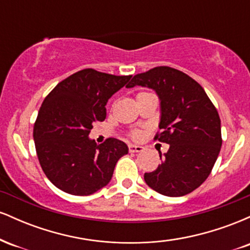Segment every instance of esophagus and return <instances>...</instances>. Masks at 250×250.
Instances as JSON below:
<instances>
[{"instance_id": "1", "label": "esophagus", "mask_w": 250, "mask_h": 250, "mask_svg": "<svg viewBox=\"0 0 250 250\" xmlns=\"http://www.w3.org/2000/svg\"><path fill=\"white\" fill-rule=\"evenodd\" d=\"M143 150V147L141 146H135V145H129V151L130 153H140Z\"/></svg>"}]
</instances>
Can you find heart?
I'll use <instances>...</instances> for the list:
<instances>
[{"mask_svg":"<svg viewBox=\"0 0 250 250\" xmlns=\"http://www.w3.org/2000/svg\"><path fill=\"white\" fill-rule=\"evenodd\" d=\"M131 136H133V139L137 140L141 137V133H140V131H133V133H131Z\"/></svg>","mask_w":250,"mask_h":250,"instance_id":"b5f03b06","label":"heart"}]
</instances>
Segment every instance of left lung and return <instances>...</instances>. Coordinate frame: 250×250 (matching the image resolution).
Returning <instances> with one entry per match:
<instances>
[{
    "label": "left lung",
    "mask_w": 250,
    "mask_h": 250,
    "mask_svg": "<svg viewBox=\"0 0 250 250\" xmlns=\"http://www.w3.org/2000/svg\"><path fill=\"white\" fill-rule=\"evenodd\" d=\"M135 85L159 96L161 133L155 140L169 145L167 153H160L161 165L145 174L146 183L166 196L191 193L209 176L222 146L216 108L194 79L166 65L135 75L127 88Z\"/></svg>",
    "instance_id": "1"
}]
</instances>
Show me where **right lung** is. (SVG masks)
I'll return each mask as SVG.
<instances>
[{"mask_svg": "<svg viewBox=\"0 0 250 250\" xmlns=\"http://www.w3.org/2000/svg\"><path fill=\"white\" fill-rule=\"evenodd\" d=\"M131 79L83 69L63 80L48 94L34 125L40 165L55 187L87 196L107 186L116 162L128 154L125 142L89 139L95 122L104 121L105 104Z\"/></svg>", "mask_w": 250, "mask_h": 250, "instance_id": "add662e5", "label": "right lung"}]
</instances>
